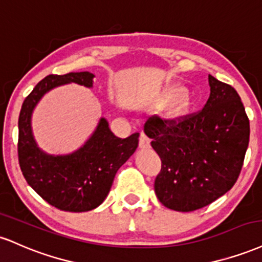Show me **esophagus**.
<instances>
[{"mask_svg":"<svg viewBox=\"0 0 262 262\" xmlns=\"http://www.w3.org/2000/svg\"><path fill=\"white\" fill-rule=\"evenodd\" d=\"M140 146L142 147V148H148V147L150 146L149 137L147 136L144 132H141V135H140Z\"/></svg>","mask_w":262,"mask_h":262,"instance_id":"1","label":"esophagus"}]
</instances>
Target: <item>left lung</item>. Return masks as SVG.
Listing matches in <instances>:
<instances>
[{
  "label": "left lung",
  "instance_id": "8db88e82",
  "mask_svg": "<svg viewBox=\"0 0 262 262\" xmlns=\"http://www.w3.org/2000/svg\"><path fill=\"white\" fill-rule=\"evenodd\" d=\"M211 94L199 112L147 120L144 132L162 161L155 180L165 207L191 212L216 201L238 180L250 124L232 85L208 76Z\"/></svg>",
  "mask_w": 262,
  "mask_h": 262
}]
</instances>
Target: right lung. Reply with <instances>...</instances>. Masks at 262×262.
I'll return each mask as SVG.
<instances>
[{"mask_svg": "<svg viewBox=\"0 0 262 262\" xmlns=\"http://www.w3.org/2000/svg\"><path fill=\"white\" fill-rule=\"evenodd\" d=\"M91 72L49 75L24 99L18 120V161L23 177L40 198L61 211L85 212L105 200L116 171L138 146V134L119 138L105 119L83 147L67 156L46 155L34 141L30 119L40 98L66 83L92 87Z\"/></svg>", "mask_w": 262, "mask_h": 262, "instance_id": "obj_1", "label": "right lung"}]
</instances>
